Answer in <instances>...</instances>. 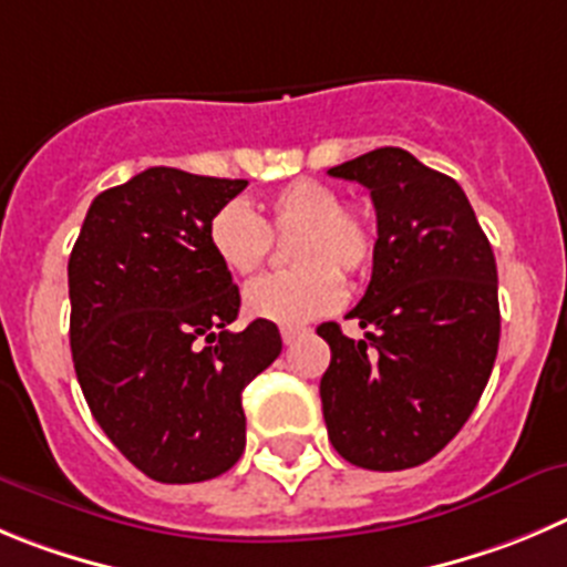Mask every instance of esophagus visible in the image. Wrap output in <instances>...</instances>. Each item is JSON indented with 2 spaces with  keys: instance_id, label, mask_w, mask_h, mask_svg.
I'll return each mask as SVG.
<instances>
[{
  "instance_id": "1",
  "label": "esophagus",
  "mask_w": 567,
  "mask_h": 567,
  "mask_svg": "<svg viewBox=\"0 0 567 567\" xmlns=\"http://www.w3.org/2000/svg\"><path fill=\"white\" fill-rule=\"evenodd\" d=\"M279 332H282V341L290 343V341H296V338H299L301 332H305V327H301V324H285Z\"/></svg>"
}]
</instances>
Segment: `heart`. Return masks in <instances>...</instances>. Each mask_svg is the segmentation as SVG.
<instances>
[{"label": "heart", "mask_w": 567, "mask_h": 567, "mask_svg": "<svg viewBox=\"0 0 567 567\" xmlns=\"http://www.w3.org/2000/svg\"><path fill=\"white\" fill-rule=\"evenodd\" d=\"M262 218L231 200L209 220V246L226 271L248 277L266 262L271 235L290 237L293 271L251 282L243 308L251 319L305 324L330 313L343 299V277H361L378 251V220L369 209L341 204V193L324 182L299 178L262 204Z\"/></svg>", "instance_id": "1"}]
</instances>
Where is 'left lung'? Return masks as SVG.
Listing matches in <instances>:
<instances>
[{"instance_id":"obj_1","label":"left lung","mask_w":567,"mask_h":567,"mask_svg":"<svg viewBox=\"0 0 567 567\" xmlns=\"http://www.w3.org/2000/svg\"><path fill=\"white\" fill-rule=\"evenodd\" d=\"M378 212L372 282L347 319L319 327L330 343L321 411L330 442L363 470H409L451 442L478 405L498 355V268L464 189L403 147L332 167Z\"/></svg>"}]
</instances>
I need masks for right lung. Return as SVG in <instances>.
<instances>
[{"instance_id": "obj_1", "label": "right lung", "mask_w": 567, "mask_h": 567, "mask_svg": "<svg viewBox=\"0 0 567 567\" xmlns=\"http://www.w3.org/2000/svg\"><path fill=\"white\" fill-rule=\"evenodd\" d=\"M246 184L147 167L92 200L69 254L78 383L116 451L162 484L235 467L243 389L282 352L274 321L229 330L240 290L206 235Z\"/></svg>"}]
</instances>
